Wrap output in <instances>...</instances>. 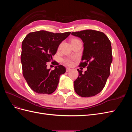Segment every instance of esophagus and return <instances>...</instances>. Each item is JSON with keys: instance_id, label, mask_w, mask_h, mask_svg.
I'll return each mask as SVG.
<instances>
[{"instance_id": "1", "label": "esophagus", "mask_w": 132, "mask_h": 132, "mask_svg": "<svg viewBox=\"0 0 132 132\" xmlns=\"http://www.w3.org/2000/svg\"><path fill=\"white\" fill-rule=\"evenodd\" d=\"M71 69L70 68H67L66 69V71L67 72H68V71H70Z\"/></svg>"}]
</instances>
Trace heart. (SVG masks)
Masks as SVG:
<instances>
[{
    "instance_id": "b5f03b06",
    "label": "heart",
    "mask_w": 132,
    "mask_h": 132,
    "mask_svg": "<svg viewBox=\"0 0 132 132\" xmlns=\"http://www.w3.org/2000/svg\"><path fill=\"white\" fill-rule=\"evenodd\" d=\"M63 61H64V62L65 64L67 65H71L73 64V62H72V61H71V59H69V58L65 59Z\"/></svg>"
}]
</instances>
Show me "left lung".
<instances>
[{
	"label": "left lung",
	"instance_id": "1",
	"mask_svg": "<svg viewBox=\"0 0 132 132\" xmlns=\"http://www.w3.org/2000/svg\"><path fill=\"white\" fill-rule=\"evenodd\" d=\"M71 35L83 42V62L79 66L87 67L84 73L78 69L79 77L74 81L75 91L81 97L94 96L102 90L110 76L112 62L111 42L104 33L93 30L75 32Z\"/></svg>",
	"mask_w": 132,
	"mask_h": 132
}]
</instances>
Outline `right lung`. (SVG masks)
I'll use <instances>...</instances> for the list:
<instances>
[{
	"instance_id": "obj_1",
	"label": "right lung",
	"mask_w": 132,
	"mask_h": 132,
	"mask_svg": "<svg viewBox=\"0 0 132 132\" xmlns=\"http://www.w3.org/2000/svg\"><path fill=\"white\" fill-rule=\"evenodd\" d=\"M70 32L54 34L38 31L28 34L22 42L21 62L22 74L29 87L37 94H51L56 90L60 76L65 68L57 64L53 70L47 68L61 42Z\"/></svg>"
}]
</instances>
